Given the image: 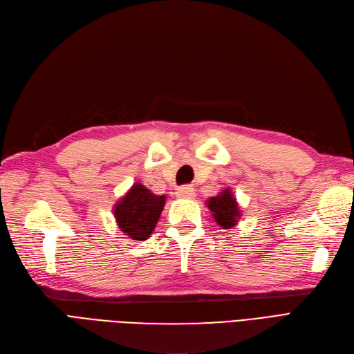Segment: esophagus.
Instances as JSON below:
<instances>
[{"label": "esophagus", "mask_w": 354, "mask_h": 354, "mask_svg": "<svg viewBox=\"0 0 354 354\" xmlns=\"http://www.w3.org/2000/svg\"><path fill=\"white\" fill-rule=\"evenodd\" d=\"M176 194H177V197H180V199H193L194 189L192 186H181L177 189Z\"/></svg>", "instance_id": "obj_1"}]
</instances>
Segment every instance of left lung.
I'll return each instance as SVG.
<instances>
[{"label": "left lung", "instance_id": "obj_1", "mask_svg": "<svg viewBox=\"0 0 354 354\" xmlns=\"http://www.w3.org/2000/svg\"><path fill=\"white\" fill-rule=\"evenodd\" d=\"M206 205L212 210V216H214L216 223L222 226L223 230L234 228L238 223L239 216H241L238 202L234 197L231 189H225L218 196L210 197Z\"/></svg>", "mask_w": 354, "mask_h": 354}]
</instances>
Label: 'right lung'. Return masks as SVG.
Wrapping results in <instances>:
<instances>
[{
	"label": "right lung",
	"instance_id": "right-lung-1",
	"mask_svg": "<svg viewBox=\"0 0 354 354\" xmlns=\"http://www.w3.org/2000/svg\"><path fill=\"white\" fill-rule=\"evenodd\" d=\"M164 205L165 196L153 194L140 183H135L115 205L113 212L122 232L135 241H144L152 234Z\"/></svg>",
	"mask_w": 354,
	"mask_h": 354
}]
</instances>
